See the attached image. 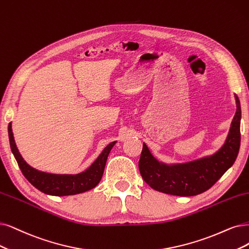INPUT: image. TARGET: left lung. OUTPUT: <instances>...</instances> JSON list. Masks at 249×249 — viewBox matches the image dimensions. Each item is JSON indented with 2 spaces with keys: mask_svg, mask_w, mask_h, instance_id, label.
I'll return each instance as SVG.
<instances>
[{
  "mask_svg": "<svg viewBox=\"0 0 249 249\" xmlns=\"http://www.w3.org/2000/svg\"><path fill=\"white\" fill-rule=\"evenodd\" d=\"M236 113L223 145L213 154L183 163L159 161L143 142L140 172L148 185L161 193L174 196H196L213 187L232 167L240 149V100L235 94Z\"/></svg>",
  "mask_w": 249,
  "mask_h": 249,
  "instance_id": "1",
  "label": "left lung"
}]
</instances>
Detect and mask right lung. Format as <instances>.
<instances>
[{"instance_id": "right-lung-1", "label": "right lung", "mask_w": 249, "mask_h": 249, "mask_svg": "<svg viewBox=\"0 0 249 249\" xmlns=\"http://www.w3.org/2000/svg\"><path fill=\"white\" fill-rule=\"evenodd\" d=\"M8 134L12 154L25 178L36 189L51 196L76 195L95 188L103 178L107 156L117 142V141H115L108 143L95 161L84 171L76 174H56L36 169L23 159L14 140L12 123H9Z\"/></svg>"}]
</instances>
